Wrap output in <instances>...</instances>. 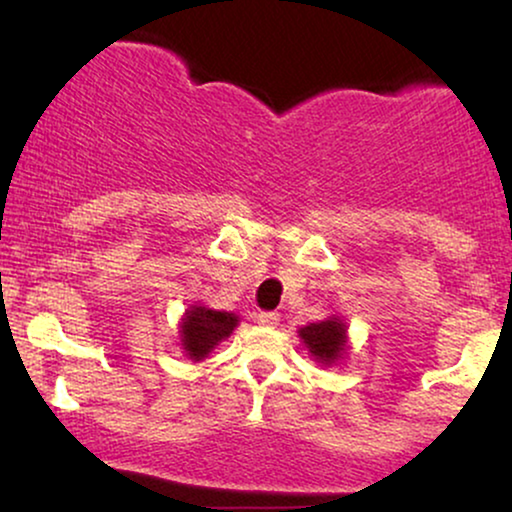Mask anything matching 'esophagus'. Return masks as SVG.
I'll use <instances>...</instances> for the list:
<instances>
[{
  "label": "esophagus",
  "mask_w": 512,
  "mask_h": 512,
  "mask_svg": "<svg viewBox=\"0 0 512 512\" xmlns=\"http://www.w3.org/2000/svg\"><path fill=\"white\" fill-rule=\"evenodd\" d=\"M258 324H263V327H277V324H280V315H277V313H261V315H258Z\"/></svg>",
  "instance_id": "34e87169"
}]
</instances>
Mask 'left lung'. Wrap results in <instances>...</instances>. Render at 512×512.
Instances as JSON below:
<instances>
[{"instance_id": "left-lung-1", "label": "left lung", "mask_w": 512, "mask_h": 512, "mask_svg": "<svg viewBox=\"0 0 512 512\" xmlns=\"http://www.w3.org/2000/svg\"><path fill=\"white\" fill-rule=\"evenodd\" d=\"M298 334H301L305 348L320 362L331 364L341 357L345 348V324L338 317H331L327 322L308 324Z\"/></svg>"}]
</instances>
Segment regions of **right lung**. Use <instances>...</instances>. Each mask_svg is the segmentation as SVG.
I'll use <instances>...</instances> for the list:
<instances>
[{"instance_id":"1","label":"right lung","mask_w":512,"mask_h":512,"mask_svg":"<svg viewBox=\"0 0 512 512\" xmlns=\"http://www.w3.org/2000/svg\"><path fill=\"white\" fill-rule=\"evenodd\" d=\"M237 327V317L232 313H221V310H209L202 305H192L185 313L181 336L183 348L192 360L207 357L218 341L232 334Z\"/></svg>"}]
</instances>
